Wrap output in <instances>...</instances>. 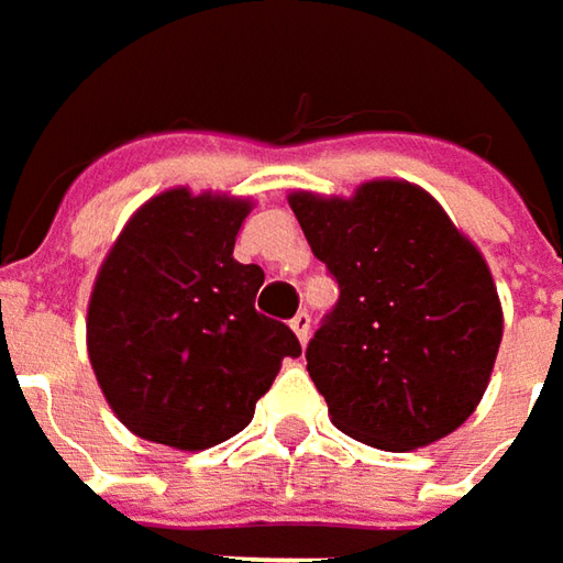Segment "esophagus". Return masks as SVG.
I'll use <instances>...</instances> for the list:
<instances>
[{"mask_svg": "<svg viewBox=\"0 0 563 563\" xmlns=\"http://www.w3.org/2000/svg\"><path fill=\"white\" fill-rule=\"evenodd\" d=\"M291 329H294V335H297V341H300V344H307V338H310V313H307V310H300V313L291 319Z\"/></svg>", "mask_w": 563, "mask_h": 563, "instance_id": "1", "label": "esophagus"}]
</instances>
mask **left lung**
<instances>
[{
	"label": "left lung",
	"instance_id": "left-lung-1",
	"mask_svg": "<svg viewBox=\"0 0 563 563\" xmlns=\"http://www.w3.org/2000/svg\"><path fill=\"white\" fill-rule=\"evenodd\" d=\"M288 203L341 291L307 344L332 422L382 451L451 435L486 395L505 332L483 253L410 181Z\"/></svg>",
	"mask_w": 563,
	"mask_h": 563
}]
</instances>
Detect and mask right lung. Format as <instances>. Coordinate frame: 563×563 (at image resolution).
Masks as SVG:
<instances>
[{
  "label": "right lung",
  "mask_w": 563,
  "mask_h": 563,
  "mask_svg": "<svg viewBox=\"0 0 563 563\" xmlns=\"http://www.w3.org/2000/svg\"><path fill=\"white\" fill-rule=\"evenodd\" d=\"M250 200L172 187L121 228L87 307V354L134 435L203 451L238 435L300 341L256 313L260 266L234 260Z\"/></svg>",
  "instance_id": "obj_1"
}]
</instances>
